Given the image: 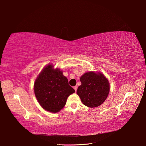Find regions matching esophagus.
Listing matches in <instances>:
<instances>
[{
  "mask_svg": "<svg viewBox=\"0 0 146 146\" xmlns=\"http://www.w3.org/2000/svg\"><path fill=\"white\" fill-rule=\"evenodd\" d=\"M74 90H75V91L76 92V91H77V90H78V86H74Z\"/></svg>",
  "mask_w": 146,
  "mask_h": 146,
  "instance_id": "obj_1",
  "label": "esophagus"
}]
</instances>
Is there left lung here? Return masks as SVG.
<instances>
[{
  "label": "left lung",
  "instance_id": "8db88e82",
  "mask_svg": "<svg viewBox=\"0 0 146 146\" xmlns=\"http://www.w3.org/2000/svg\"><path fill=\"white\" fill-rule=\"evenodd\" d=\"M77 94L85 106L94 108L102 104L110 92L109 82L100 72H88L80 78Z\"/></svg>",
  "mask_w": 146,
  "mask_h": 146
}]
</instances>
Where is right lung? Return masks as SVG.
I'll list each match as a JSON object with an SVG mask.
<instances>
[{"label": "right lung", "mask_w": 146, "mask_h": 146, "mask_svg": "<svg viewBox=\"0 0 146 146\" xmlns=\"http://www.w3.org/2000/svg\"><path fill=\"white\" fill-rule=\"evenodd\" d=\"M34 92L42 108L51 113L59 112L66 104L69 96L75 92L60 69L52 64L44 67L36 78Z\"/></svg>", "instance_id": "obj_1"}]
</instances>
